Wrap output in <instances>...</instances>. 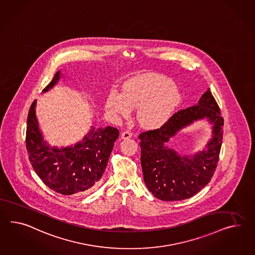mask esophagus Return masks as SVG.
I'll use <instances>...</instances> for the list:
<instances>
[{
  "label": "esophagus",
  "instance_id": "34e87169",
  "mask_svg": "<svg viewBox=\"0 0 255 255\" xmlns=\"http://www.w3.org/2000/svg\"><path fill=\"white\" fill-rule=\"evenodd\" d=\"M132 137V133H131L130 131L126 130L122 133V135H121V137L123 138V139H127V138H129V137Z\"/></svg>",
  "mask_w": 255,
  "mask_h": 255
}]
</instances>
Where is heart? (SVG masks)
I'll return each mask as SVG.
<instances>
[{
    "label": "heart",
    "mask_w": 255,
    "mask_h": 255,
    "mask_svg": "<svg viewBox=\"0 0 255 255\" xmlns=\"http://www.w3.org/2000/svg\"><path fill=\"white\" fill-rule=\"evenodd\" d=\"M182 95L175 83L163 76L144 74L128 80L120 94L112 92L106 109L120 117H128L130 109H137L138 123L147 128L165 124L181 103Z\"/></svg>",
    "instance_id": "obj_1"
}]
</instances>
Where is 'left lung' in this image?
Here are the masks:
<instances>
[{
    "instance_id": "obj_1",
    "label": "left lung",
    "mask_w": 255,
    "mask_h": 255,
    "mask_svg": "<svg viewBox=\"0 0 255 255\" xmlns=\"http://www.w3.org/2000/svg\"><path fill=\"white\" fill-rule=\"evenodd\" d=\"M208 118L214 124V137L208 149L192 157H179L166 146L169 138L182 127ZM224 118L216 99L208 89L197 105L175 113L161 128L138 135L144 181L154 196L165 202L193 196L209 183L219 160Z\"/></svg>"
}]
</instances>
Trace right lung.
Returning <instances> with one entry per match:
<instances>
[{
  "mask_svg": "<svg viewBox=\"0 0 255 255\" xmlns=\"http://www.w3.org/2000/svg\"><path fill=\"white\" fill-rule=\"evenodd\" d=\"M60 79V71L43 89H52ZM36 100L29 108L26 123V147L33 169L47 187L63 195L92 191L105 172L119 131L105 127L89 132L73 147L50 148L46 145L35 113Z\"/></svg>",
  "mask_w": 255,
  "mask_h": 255,
  "instance_id": "obj_1",
  "label": "right lung"
}]
</instances>
